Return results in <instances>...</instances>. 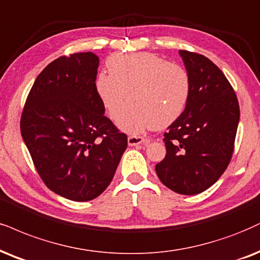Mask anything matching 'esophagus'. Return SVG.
Masks as SVG:
<instances>
[{"label":"esophagus","mask_w":260,"mask_h":260,"mask_svg":"<svg viewBox=\"0 0 260 260\" xmlns=\"http://www.w3.org/2000/svg\"><path fill=\"white\" fill-rule=\"evenodd\" d=\"M150 142V140L148 139H143L142 136H136V135H131L127 137V145L129 146H139V145H148Z\"/></svg>","instance_id":"34e87169"}]
</instances>
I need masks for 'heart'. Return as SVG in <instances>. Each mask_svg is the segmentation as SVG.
Listing matches in <instances>:
<instances>
[{
	"label": "heart",
	"mask_w": 260,
	"mask_h": 260,
	"mask_svg": "<svg viewBox=\"0 0 260 260\" xmlns=\"http://www.w3.org/2000/svg\"><path fill=\"white\" fill-rule=\"evenodd\" d=\"M107 72L95 78V90L120 129L140 134L148 127L162 129L177 119L190 94V78L182 66L166 62L152 53L114 54L106 62Z\"/></svg>",
	"instance_id": "b5f03b06"
}]
</instances>
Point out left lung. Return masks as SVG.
I'll list each match as a JSON object with an SVG mask.
<instances>
[{
	"label": "left lung",
	"instance_id": "1",
	"mask_svg": "<svg viewBox=\"0 0 260 260\" xmlns=\"http://www.w3.org/2000/svg\"><path fill=\"white\" fill-rule=\"evenodd\" d=\"M179 55L190 78V94L164 134L166 155L155 171L169 189L194 195L216 183L228 168L240 107L233 86L210 59L187 50Z\"/></svg>",
	"mask_w": 260,
	"mask_h": 260
}]
</instances>
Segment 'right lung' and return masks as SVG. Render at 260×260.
Returning <instances> with one entry per match:
<instances>
[{"label":"right lung","instance_id":"obj_1","mask_svg":"<svg viewBox=\"0 0 260 260\" xmlns=\"http://www.w3.org/2000/svg\"><path fill=\"white\" fill-rule=\"evenodd\" d=\"M99 62L91 52L50 62L32 85L20 119L38 175L50 190L73 201L98 198L127 147L96 94Z\"/></svg>","mask_w":260,"mask_h":260}]
</instances>
